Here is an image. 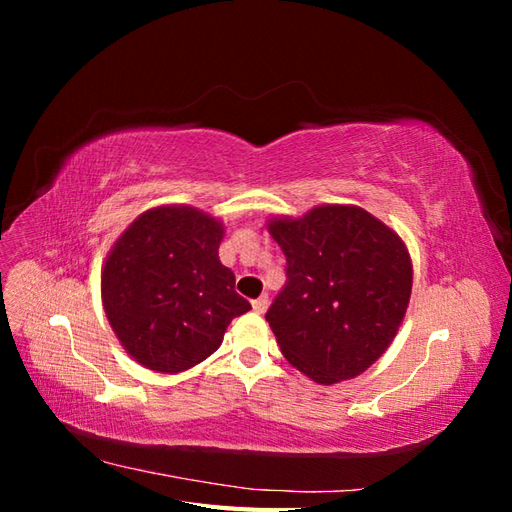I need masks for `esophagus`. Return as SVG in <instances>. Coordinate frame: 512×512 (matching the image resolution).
Masks as SVG:
<instances>
[{
  "label": "esophagus",
  "mask_w": 512,
  "mask_h": 512,
  "mask_svg": "<svg viewBox=\"0 0 512 512\" xmlns=\"http://www.w3.org/2000/svg\"><path fill=\"white\" fill-rule=\"evenodd\" d=\"M252 307H254V312L265 314L267 307H269V294H262V297L254 299V301H252Z\"/></svg>",
  "instance_id": "34e87169"
}]
</instances>
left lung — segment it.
I'll return each mask as SVG.
<instances>
[{"mask_svg":"<svg viewBox=\"0 0 512 512\" xmlns=\"http://www.w3.org/2000/svg\"><path fill=\"white\" fill-rule=\"evenodd\" d=\"M286 284L267 322L290 365L318 384L363 374L406 316L412 262L395 232L359 207L324 205L273 220Z\"/></svg>","mask_w":512,"mask_h":512,"instance_id":"1","label":"left lung"}]
</instances>
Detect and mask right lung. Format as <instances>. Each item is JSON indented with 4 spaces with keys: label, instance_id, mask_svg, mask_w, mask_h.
Instances as JSON below:
<instances>
[{
    "label": "right lung",
    "instance_id": "1",
    "mask_svg": "<svg viewBox=\"0 0 512 512\" xmlns=\"http://www.w3.org/2000/svg\"><path fill=\"white\" fill-rule=\"evenodd\" d=\"M224 228L192 207H158L136 218L106 258L108 322L147 369L177 374L222 344L232 318L252 305L218 258Z\"/></svg>",
    "mask_w": 512,
    "mask_h": 512
}]
</instances>
